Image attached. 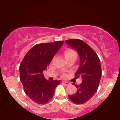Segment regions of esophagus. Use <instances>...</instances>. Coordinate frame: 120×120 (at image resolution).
Here are the masks:
<instances>
[{
    "label": "esophagus",
    "mask_w": 120,
    "mask_h": 120,
    "mask_svg": "<svg viewBox=\"0 0 120 120\" xmlns=\"http://www.w3.org/2000/svg\"><path fill=\"white\" fill-rule=\"evenodd\" d=\"M63 83L64 84V85H65L66 86H68V85H70V83L68 82H66V81H63Z\"/></svg>",
    "instance_id": "34e87169"
}]
</instances>
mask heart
Returning <instances> with one entry per match:
<instances>
[{"label": "heart", "instance_id": "heart-1", "mask_svg": "<svg viewBox=\"0 0 120 120\" xmlns=\"http://www.w3.org/2000/svg\"><path fill=\"white\" fill-rule=\"evenodd\" d=\"M76 53L74 52L72 49H67L64 52V56L65 57H68V56H76Z\"/></svg>", "mask_w": 120, "mask_h": 120}]
</instances>
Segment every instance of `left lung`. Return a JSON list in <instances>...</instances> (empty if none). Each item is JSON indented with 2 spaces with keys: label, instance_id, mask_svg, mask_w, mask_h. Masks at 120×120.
Instances as JSON below:
<instances>
[{
  "label": "left lung",
  "instance_id": "8db88e82",
  "mask_svg": "<svg viewBox=\"0 0 120 120\" xmlns=\"http://www.w3.org/2000/svg\"><path fill=\"white\" fill-rule=\"evenodd\" d=\"M65 42L79 55L80 64L75 75L82 78V83L79 85L73 83L77 90L75 94L69 95V98L74 103L83 104L93 97L99 87L101 77L100 59L94 51L82 40L69 39Z\"/></svg>",
  "mask_w": 120,
  "mask_h": 120
}]
</instances>
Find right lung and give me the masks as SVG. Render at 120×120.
Segmentation results:
<instances>
[{
    "label": "right lung",
    "instance_id": "obj_1",
    "mask_svg": "<svg viewBox=\"0 0 120 120\" xmlns=\"http://www.w3.org/2000/svg\"><path fill=\"white\" fill-rule=\"evenodd\" d=\"M64 41L37 44L27 52L20 65V81L26 94L34 102L44 104L52 99L60 81L46 80L43 72Z\"/></svg>",
    "mask_w": 120,
    "mask_h": 120
}]
</instances>
